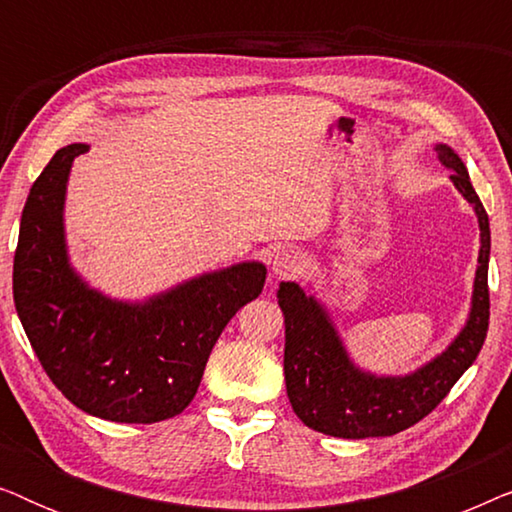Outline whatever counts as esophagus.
Segmentation results:
<instances>
[{
	"label": "esophagus",
	"instance_id": "34e87169",
	"mask_svg": "<svg viewBox=\"0 0 512 512\" xmlns=\"http://www.w3.org/2000/svg\"><path fill=\"white\" fill-rule=\"evenodd\" d=\"M270 270L277 277H293L300 270V258L296 251L291 249H279L270 258Z\"/></svg>",
	"mask_w": 512,
	"mask_h": 512
}]
</instances>
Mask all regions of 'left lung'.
<instances>
[{"mask_svg": "<svg viewBox=\"0 0 512 512\" xmlns=\"http://www.w3.org/2000/svg\"><path fill=\"white\" fill-rule=\"evenodd\" d=\"M440 165L473 207L480 228L478 268L466 324L443 352L405 375H377L356 366L328 307L317 293L282 282L277 303L284 314V380L291 408L310 429L335 438L394 436L424 419L473 366L489 326V216L471 186L459 153L436 144Z\"/></svg>", "mask_w": 512, "mask_h": 512, "instance_id": "obj_1", "label": "left lung"}]
</instances>
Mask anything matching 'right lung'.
Returning <instances> with one entry per match:
<instances>
[{"mask_svg":"<svg viewBox=\"0 0 512 512\" xmlns=\"http://www.w3.org/2000/svg\"><path fill=\"white\" fill-rule=\"evenodd\" d=\"M55 151L27 195L13 258V300L34 354L88 415L153 424L188 408L219 335L265 284L261 261L202 272L144 300L111 298L72 265L65 202L74 158Z\"/></svg>","mask_w":512,"mask_h":512,"instance_id":"1","label":"right lung"}]
</instances>
